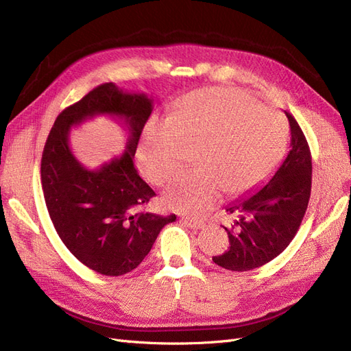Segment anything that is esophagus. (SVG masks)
<instances>
[{"instance_id":"1","label":"esophagus","mask_w":351,"mask_h":351,"mask_svg":"<svg viewBox=\"0 0 351 351\" xmlns=\"http://www.w3.org/2000/svg\"><path fill=\"white\" fill-rule=\"evenodd\" d=\"M182 221L184 222V224L190 228H195V230H200L205 227V221L204 219H195V218H182Z\"/></svg>"}]
</instances>
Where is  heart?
I'll return each instance as SVG.
<instances>
[{"label": "heart", "mask_w": 351, "mask_h": 351, "mask_svg": "<svg viewBox=\"0 0 351 351\" xmlns=\"http://www.w3.org/2000/svg\"><path fill=\"white\" fill-rule=\"evenodd\" d=\"M289 125L275 108L258 105L234 88H208L178 101L169 119H152L141 145L146 177L167 183L182 165V146L199 145L193 171L180 173L164 193V204L186 214H202L221 197L249 195L281 161Z\"/></svg>", "instance_id": "b5f03b06"}]
</instances>
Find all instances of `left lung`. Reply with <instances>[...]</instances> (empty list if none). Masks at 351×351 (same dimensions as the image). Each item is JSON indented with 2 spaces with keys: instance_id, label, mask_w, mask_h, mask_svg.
Segmentation results:
<instances>
[{
  "instance_id": "1",
  "label": "left lung",
  "mask_w": 351,
  "mask_h": 351,
  "mask_svg": "<svg viewBox=\"0 0 351 351\" xmlns=\"http://www.w3.org/2000/svg\"><path fill=\"white\" fill-rule=\"evenodd\" d=\"M291 149L269 180L253 195L226 208L236 219L226 228L230 249L214 261L228 271H250L268 263L289 246L299 231L312 190V155L294 117L285 111Z\"/></svg>"
}]
</instances>
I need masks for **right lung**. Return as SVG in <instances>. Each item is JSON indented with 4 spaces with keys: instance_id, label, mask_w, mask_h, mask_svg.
I'll return each mask as SVG.
<instances>
[{
    "instance_id": "1",
    "label": "right lung",
    "mask_w": 351,
    "mask_h": 351,
    "mask_svg": "<svg viewBox=\"0 0 351 351\" xmlns=\"http://www.w3.org/2000/svg\"><path fill=\"white\" fill-rule=\"evenodd\" d=\"M152 99L104 83L61 111L40 159V182L49 218L66 247L95 272L119 277L141 265L164 226L176 215L134 212L155 196L137 174L133 158ZM98 113L114 114L130 130L128 149L98 170L83 167L68 146L73 125Z\"/></svg>"
}]
</instances>
